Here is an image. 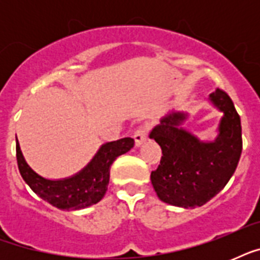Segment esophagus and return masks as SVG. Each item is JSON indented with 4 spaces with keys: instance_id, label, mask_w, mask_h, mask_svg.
<instances>
[{
    "instance_id": "esophagus-1",
    "label": "esophagus",
    "mask_w": 260,
    "mask_h": 260,
    "mask_svg": "<svg viewBox=\"0 0 260 260\" xmlns=\"http://www.w3.org/2000/svg\"><path fill=\"white\" fill-rule=\"evenodd\" d=\"M147 138H148V131L144 125H140L136 128L134 134V139H135V144L136 146H142L143 143L146 142Z\"/></svg>"
}]
</instances>
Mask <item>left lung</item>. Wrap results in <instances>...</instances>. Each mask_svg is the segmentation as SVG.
Wrapping results in <instances>:
<instances>
[{"mask_svg":"<svg viewBox=\"0 0 260 260\" xmlns=\"http://www.w3.org/2000/svg\"><path fill=\"white\" fill-rule=\"evenodd\" d=\"M224 112L220 135L214 143H201L179 129L183 114L173 113L151 132L162 148L160 165L151 173L158 197L181 208L201 206L228 183L238 167L243 150L240 116L231 97L221 89L210 94Z\"/></svg>","mask_w":260,"mask_h":260,"instance_id":"obj_1","label":"left lung"}]
</instances>
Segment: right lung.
I'll return each instance as SVG.
<instances>
[{"label":"right lung","mask_w":260,"mask_h":260,"mask_svg":"<svg viewBox=\"0 0 260 260\" xmlns=\"http://www.w3.org/2000/svg\"><path fill=\"white\" fill-rule=\"evenodd\" d=\"M134 144L132 138L106 143L81 173L62 181H50L35 173L26 165L18 143L16 144V158L22 179L39 197L58 209L77 210L101 201L108 190L110 167L114 159L128 152Z\"/></svg>","instance_id":"add662e5"}]
</instances>
